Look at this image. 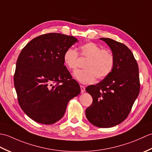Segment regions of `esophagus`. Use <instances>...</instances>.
<instances>
[{"label":"esophagus","mask_w":152,"mask_h":152,"mask_svg":"<svg viewBox=\"0 0 152 152\" xmlns=\"http://www.w3.org/2000/svg\"><path fill=\"white\" fill-rule=\"evenodd\" d=\"M80 88H81V93H84L86 91V89H85V87L83 86H80Z\"/></svg>","instance_id":"34e87169"}]
</instances>
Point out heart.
<instances>
[{"label":"heart","instance_id":"heart-1","mask_svg":"<svg viewBox=\"0 0 152 152\" xmlns=\"http://www.w3.org/2000/svg\"><path fill=\"white\" fill-rule=\"evenodd\" d=\"M81 57L88 59L84 70H77L74 76L80 83L89 84L95 82L96 77L102 80L107 77L114 66V57L110 51L102 49L97 44L87 42L79 47ZM78 54L73 48L67 49L63 56L64 63L70 70H76L78 66Z\"/></svg>","mask_w":152,"mask_h":152}]
</instances>
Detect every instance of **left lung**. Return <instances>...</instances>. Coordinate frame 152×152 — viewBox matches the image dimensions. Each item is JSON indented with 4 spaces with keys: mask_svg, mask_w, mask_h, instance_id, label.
Here are the masks:
<instances>
[{
    "mask_svg": "<svg viewBox=\"0 0 152 152\" xmlns=\"http://www.w3.org/2000/svg\"><path fill=\"white\" fill-rule=\"evenodd\" d=\"M100 39L112 50L114 66L101 82L86 88L93 103L86 115L93 125L108 128L121 124L129 114L139 94V70L133 53L125 44L108 38Z\"/></svg>",
    "mask_w": 152,
    "mask_h": 152,
    "instance_id": "obj_1",
    "label": "left lung"
}]
</instances>
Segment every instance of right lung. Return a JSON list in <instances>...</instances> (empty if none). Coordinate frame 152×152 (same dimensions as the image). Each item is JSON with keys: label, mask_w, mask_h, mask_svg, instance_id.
Listing matches in <instances>:
<instances>
[{"label": "right lung", "mask_w": 152, "mask_h": 152, "mask_svg": "<svg viewBox=\"0 0 152 152\" xmlns=\"http://www.w3.org/2000/svg\"><path fill=\"white\" fill-rule=\"evenodd\" d=\"M77 42L73 36L45 34L31 40L19 54L14 78L18 102L36 122L59 121L68 102L80 93L63 61L65 51Z\"/></svg>", "instance_id": "obj_1"}]
</instances>
